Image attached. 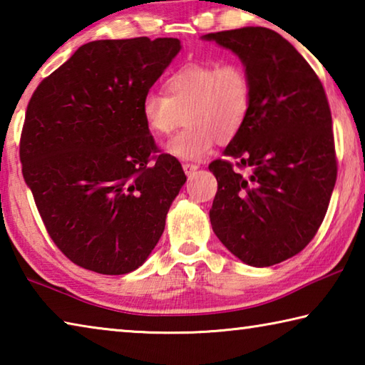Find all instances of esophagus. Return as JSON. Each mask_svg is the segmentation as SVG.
Segmentation results:
<instances>
[{
  "instance_id": "1",
  "label": "esophagus",
  "mask_w": 365,
  "mask_h": 365,
  "mask_svg": "<svg viewBox=\"0 0 365 365\" xmlns=\"http://www.w3.org/2000/svg\"><path fill=\"white\" fill-rule=\"evenodd\" d=\"M183 170H185V174H187V175L190 177L191 174H195V172L197 170V165H196V164L185 163V164H183Z\"/></svg>"
}]
</instances>
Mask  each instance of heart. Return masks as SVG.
Listing matches in <instances>:
<instances>
[{
  "mask_svg": "<svg viewBox=\"0 0 365 365\" xmlns=\"http://www.w3.org/2000/svg\"><path fill=\"white\" fill-rule=\"evenodd\" d=\"M165 95L150 91L141 100V117L156 137H168L188 127L168 143V151L182 159H201L214 141L225 145L238 137L248 120L252 83L248 71L228 61L187 63L165 78Z\"/></svg>",
  "mask_w": 365,
  "mask_h": 365,
  "instance_id": "1",
  "label": "heart"
}]
</instances>
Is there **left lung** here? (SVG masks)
I'll return each instance as SVG.
<instances>
[{
	"label": "left lung",
	"mask_w": 365,
	"mask_h": 365,
	"mask_svg": "<svg viewBox=\"0 0 365 365\" xmlns=\"http://www.w3.org/2000/svg\"><path fill=\"white\" fill-rule=\"evenodd\" d=\"M205 38L238 54L252 83L243 130L225 159L209 164L217 178L211 225L232 255L269 267L304 250L329 209L338 172L329 100L307 61L274 30L243 27Z\"/></svg>",
	"instance_id": "left-lung-1"
}]
</instances>
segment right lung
Listing matches in <instances>:
<instances>
[{
    "instance_id": "obj_1",
    "label": "right lung",
    "mask_w": 365,
    "mask_h": 365,
    "mask_svg": "<svg viewBox=\"0 0 365 365\" xmlns=\"http://www.w3.org/2000/svg\"><path fill=\"white\" fill-rule=\"evenodd\" d=\"M180 48L177 38L148 36L86 43L30 98L22 174L54 245L86 270L138 269L187 182L140 109Z\"/></svg>"
}]
</instances>
